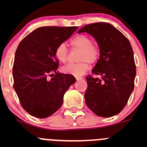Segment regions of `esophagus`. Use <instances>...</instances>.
I'll return each instance as SVG.
<instances>
[{
  "instance_id": "obj_1",
  "label": "esophagus",
  "mask_w": 147,
  "mask_h": 147,
  "mask_svg": "<svg viewBox=\"0 0 147 147\" xmlns=\"http://www.w3.org/2000/svg\"><path fill=\"white\" fill-rule=\"evenodd\" d=\"M83 78L82 77H76V80H82Z\"/></svg>"
}]
</instances>
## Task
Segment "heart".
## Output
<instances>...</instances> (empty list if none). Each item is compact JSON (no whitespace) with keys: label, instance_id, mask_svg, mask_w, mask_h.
Listing matches in <instances>:
<instances>
[{"label":"heart","instance_id":"obj_1","mask_svg":"<svg viewBox=\"0 0 147 147\" xmlns=\"http://www.w3.org/2000/svg\"><path fill=\"white\" fill-rule=\"evenodd\" d=\"M72 48L81 50L78 63H69L63 67L62 69L65 73L79 77L84 75L89 69L88 63L94 64L99 60L100 50L98 46L92 43V40L84 35H79L70 41ZM55 57L59 62L65 63L68 60L69 50L65 43H60L55 49Z\"/></svg>","mask_w":147,"mask_h":147}]
</instances>
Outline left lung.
Wrapping results in <instances>:
<instances>
[{
	"label": "left lung",
	"mask_w": 147,
	"mask_h": 147,
	"mask_svg": "<svg viewBox=\"0 0 147 147\" xmlns=\"http://www.w3.org/2000/svg\"><path fill=\"white\" fill-rule=\"evenodd\" d=\"M84 32L92 35L98 43L100 58L92 72L101 77H86V105L97 116L110 117L124 109L134 90V53L129 40L109 23H91L78 32Z\"/></svg>",
	"instance_id": "left-lung-1"
}]
</instances>
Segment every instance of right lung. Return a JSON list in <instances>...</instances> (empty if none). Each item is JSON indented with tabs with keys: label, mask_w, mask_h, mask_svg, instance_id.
I'll use <instances>...</instances> for the list:
<instances>
[{
	"label": "right lung",
	"mask_w": 147,
	"mask_h": 147,
	"mask_svg": "<svg viewBox=\"0 0 147 147\" xmlns=\"http://www.w3.org/2000/svg\"><path fill=\"white\" fill-rule=\"evenodd\" d=\"M77 29L37 28L18 46L13 67V88L23 109L32 116L43 119L54 114L63 105L65 92L76 81L73 75L57 72L59 61L55 52Z\"/></svg>",
	"instance_id": "right-lung-1"
}]
</instances>
